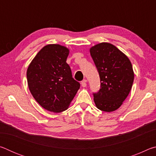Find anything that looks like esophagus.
Segmentation results:
<instances>
[{
    "label": "esophagus",
    "instance_id": "1",
    "mask_svg": "<svg viewBox=\"0 0 156 156\" xmlns=\"http://www.w3.org/2000/svg\"><path fill=\"white\" fill-rule=\"evenodd\" d=\"M81 85H82V87H87V80L84 79V80L82 81L81 82Z\"/></svg>",
    "mask_w": 156,
    "mask_h": 156
}]
</instances>
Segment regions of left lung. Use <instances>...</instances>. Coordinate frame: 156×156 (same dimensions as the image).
Returning <instances> with one entry per match:
<instances>
[{"mask_svg": "<svg viewBox=\"0 0 156 156\" xmlns=\"http://www.w3.org/2000/svg\"><path fill=\"white\" fill-rule=\"evenodd\" d=\"M100 78V88L94 94L98 109L106 112L118 109L128 96L134 73L128 57L113 44H97L90 48Z\"/></svg>", "mask_w": 156, "mask_h": 156, "instance_id": "obj_1", "label": "left lung"}]
</instances>
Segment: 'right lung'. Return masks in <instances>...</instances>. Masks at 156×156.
<instances>
[{"label": "right lung", "mask_w": 156, "mask_h": 156, "mask_svg": "<svg viewBox=\"0 0 156 156\" xmlns=\"http://www.w3.org/2000/svg\"><path fill=\"white\" fill-rule=\"evenodd\" d=\"M69 50L56 44L43 47L29 65V89L44 109L60 113L67 109L80 88L66 62Z\"/></svg>", "instance_id": "add662e5"}]
</instances>
